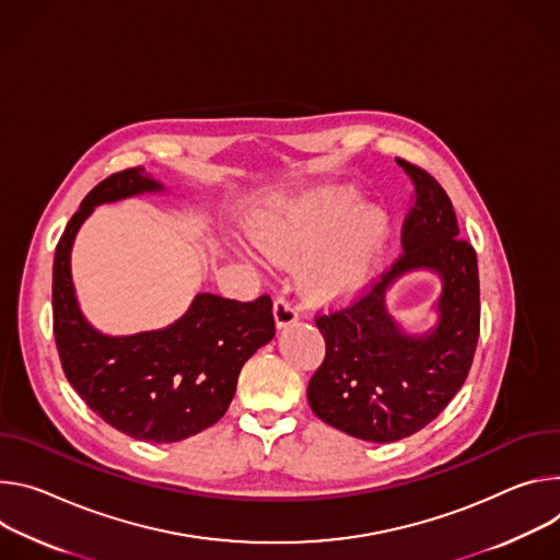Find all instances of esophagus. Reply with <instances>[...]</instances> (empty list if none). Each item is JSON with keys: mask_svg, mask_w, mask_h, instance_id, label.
I'll return each instance as SVG.
<instances>
[{"mask_svg": "<svg viewBox=\"0 0 560 560\" xmlns=\"http://www.w3.org/2000/svg\"><path fill=\"white\" fill-rule=\"evenodd\" d=\"M273 318H276V327L284 329V327L298 323V306L293 302H289L287 298H278L273 302Z\"/></svg>", "mask_w": 560, "mask_h": 560, "instance_id": "34e87169", "label": "esophagus"}]
</instances>
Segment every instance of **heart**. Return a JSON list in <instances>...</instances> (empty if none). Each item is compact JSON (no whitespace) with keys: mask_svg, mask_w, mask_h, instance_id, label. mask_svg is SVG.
<instances>
[{"mask_svg":"<svg viewBox=\"0 0 560 560\" xmlns=\"http://www.w3.org/2000/svg\"><path fill=\"white\" fill-rule=\"evenodd\" d=\"M392 215L381 205H362L351 184H334L260 218L254 240L276 265H298L316 300L351 295L369 278L392 240Z\"/></svg>","mask_w":560,"mask_h":560,"instance_id":"b5f03b06","label":"heart"}]
</instances>
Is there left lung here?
<instances>
[{
    "label": "left lung",
    "instance_id": "8db88e82",
    "mask_svg": "<svg viewBox=\"0 0 560 560\" xmlns=\"http://www.w3.org/2000/svg\"><path fill=\"white\" fill-rule=\"evenodd\" d=\"M396 162L416 194L405 254L364 298L318 316L327 353L306 389L320 420L369 443L407 439L436 418L463 387L480 331L476 252L460 237L452 200L427 171ZM413 270L442 278L438 325L422 335L405 332L386 306L388 289Z\"/></svg>",
    "mask_w": 560,
    "mask_h": 560
}]
</instances>
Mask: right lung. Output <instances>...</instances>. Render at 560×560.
<instances>
[{
	"mask_svg": "<svg viewBox=\"0 0 560 560\" xmlns=\"http://www.w3.org/2000/svg\"><path fill=\"white\" fill-rule=\"evenodd\" d=\"M142 166L113 173L84 198L52 262V334L71 387L110 427L136 441L175 443L215 424L229 409L242 364L276 336L271 298L237 302L198 293L173 325L108 336L82 314L71 252L95 207L164 194Z\"/></svg>",
	"mask_w": 560,
	"mask_h": 560,
	"instance_id": "1",
	"label": "right lung"
}]
</instances>
